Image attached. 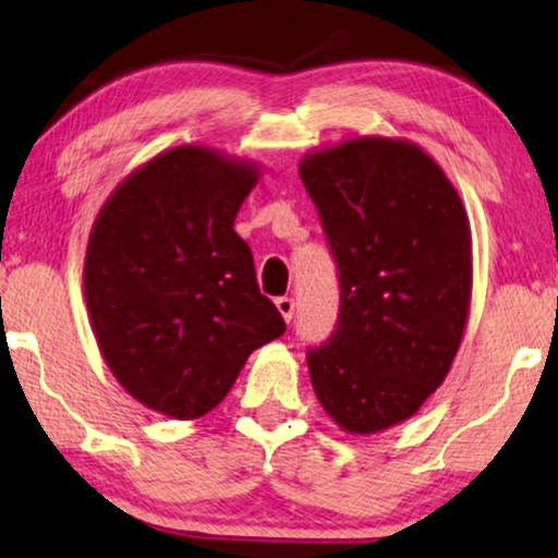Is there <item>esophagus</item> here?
Segmentation results:
<instances>
[{"instance_id":"obj_1","label":"esophagus","mask_w":558,"mask_h":558,"mask_svg":"<svg viewBox=\"0 0 558 558\" xmlns=\"http://www.w3.org/2000/svg\"><path fill=\"white\" fill-rule=\"evenodd\" d=\"M277 310L281 312V317H284L287 323H289V319L294 317V300H292V296H279Z\"/></svg>"}]
</instances>
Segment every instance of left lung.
<instances>
[{"mask_svg": "<svg viewBox=\"0 0 558 558\" xmlns=\"http://www.w3.org/2000/svg\"><path fill=\"white\" fill-rule=\"evenodd\" d=\"M338 266L335 332L307 348L312 388L345 432L414 416L460 348L472 248L462 201L416 144L363 136L300 165Z\"/></svg>", "mask_w": 558, "mask_h": 558, "instance_id": "8db88e82", "label": "left lung"}]
</instances>
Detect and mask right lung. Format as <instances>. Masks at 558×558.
Masks as SVG:
<instances>
[{"label": "right lung", "mask_w": 558, "mask_h": 558, "mask_svg": "<svg viewBox=\"0 0 558 558\" xmlns=\"http://www.w3.org/2000/svg\"><path fill=\"white\" fill-rule=\"evenodd\" d=\"M258 172L178 147L113 190L88 239L86 304L121 386L172 418L216 409L256 348L284 335L233 231Z\"/></svg>", "instance_id": "1"}]
</instances>
